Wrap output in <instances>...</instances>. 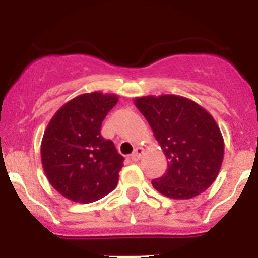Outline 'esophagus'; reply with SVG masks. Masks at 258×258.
<instances>
[{
  "mask_svg": "<svg viewBox=\"0 0 258 258\" xmlns=\"http://www.w3.org/2000/svg\"><path fill=\"white\" fill-rule=\"evenodd\" d=\"M143 154H145V149H143V147H137L136 151H134L133 154H132L131 159L133 161H138L141 159V157H142Z\"/></svg>",
  "mask_w": 258,
  "mask_h": 258,
  "instance_id": "34e87169",
  "label": "esophagus"
}]
</instances>
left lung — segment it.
<instances>
[{"label":"left lung","instance_id":"obj_1","mask_svg":"<svg viewBox=\"0 0 258 258\" xmlns=\"http://www.w3.org/2000/svg\"><path fill=\"white\" fill-rule=\"evenodd\" d=\"M168 159V169L152 181L170 199H191L216 181L225 152L223 137L213 116L197 102L174 94L134 99Z\"/></svg>","mask_w":258,"mask_h":258}]
</instances>
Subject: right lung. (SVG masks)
<instances>
[{"mask_svg": "<svg viewBox=\"0 0 258 258\" xmlns=\"http://www.w3.org/2000/svg\"><path fill=\"white\" fill-rule=\"evenodd\" d=\"M116 94L85 93L55 112L41 141V161L50 184L76 203H93L117 186L124 157L101 136L102 121Z\"/></svg>", "mask_w": 258, "mask_h": 258, "instance_id": "obj_1", "label": "right lung"}]
</instances>
